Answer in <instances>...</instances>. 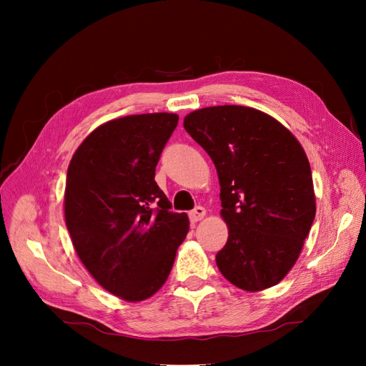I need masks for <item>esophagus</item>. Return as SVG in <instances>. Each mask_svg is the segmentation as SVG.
Returning <instances> with one entry per match:
<instances>
[{"label":"esophagus","instance_id":"1","mask_svg":"<svg viewBox=\"0 0 366 366\" xmlns=\"http://www.w3.org/2000/svg\"><path fill=\"white\" fill-rule=\"evenodd\" d=\"M204 217H206V209L202 207V206L195 207L192 212L189 214V218H191L192 223H197V221H202Z\"/></svg>","mask_w":366,"mask_h":366}]
</instances>
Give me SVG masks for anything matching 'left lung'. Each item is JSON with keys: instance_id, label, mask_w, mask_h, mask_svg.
I'll return each instance as SVG.
<instances>
[{"instance_id": "obj_1", "label": "left lung", "mask_w": 366, "mask_h": 366, "mask_svg": "<svg viewBox=\"0 0 366 366\" xmlns=\"http://www.w3.org/2000/svg\"><path fill=\"white\" fill-rule=\"evenodd\" d=\"M184 129L212 159L229 229L217 257L224 278L246 292L281 282L292 270L316 215L307 154L293 132L257 108L195 109Z\"/></svg>"}]
</instances>
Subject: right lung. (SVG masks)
I'll return each mask as SVG.
<instances>
[{
  "instance_id": "add662e5",
  "label": "right lung",
  "mask_w": 366,
  "mask_h": 366,
  "mask_svg": "<svg viewBox=\"0 0 366 366\" xmlns=\"http://www.w3.org/2000/svg\"><path fill=\"white\" fill-rule=\"evenodd\" d=\"M174 113L108 120L88 134L69 164L64 215L73 247L107 292L128 302L156 295L189 232L154 175L177 127Z\"/></svg>"
}]
</instances>
